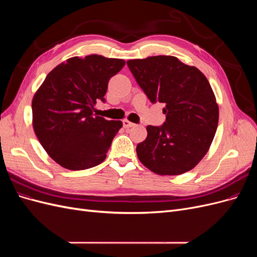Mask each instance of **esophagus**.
<instances>
[{
    "mask_svg": "<svg viewBox=\"0 0 257 257\" xmlns=\"http://www.w3.org/2000/svg\"><path fill=\"white\" fill-rule=\"evenodd\" d=\"M135 124L133 122H130L128 120H123V126L125 128H130V127H133Z\"/></svg>",
    "mask_w": 257,
    "mask_h": 257,
    "instance_id": "1",
    "label": "esophagus"
}]
</instances>
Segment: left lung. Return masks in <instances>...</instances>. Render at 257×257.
<instances>
[{
  "label": "left lung",
  "mask_w": 257,
  "mask_h": 257,
  "mask_svg": "<svg viewBox=\"0 0 257 257\" xmlns=\"http://www.w3.org/2000/svg\"><path fill=\"white\" fill-rule=\"evenodd\" d=\"M127 66L151 103H164L166 121L148 125L137 157L158 175H181L208 152L219 122V106L206 76L176 57L128 60Z\"/></svg>",
  "instance_id": "obj_1"
}]
</instances>
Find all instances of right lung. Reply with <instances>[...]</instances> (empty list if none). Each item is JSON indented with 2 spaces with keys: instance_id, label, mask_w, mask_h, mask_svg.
Instances as JSON below:
<instances>
[{
  "instance_id": "right-lung-1",
  "label": "right lung",
  "mask_w": 257,
  "mask_h": 257,
  "mask_svg": "<svg viewBox=\"0 0 257 257\" xmlns=\"http://www.w3.org/2000/svg\"><path fill=\"white\" fill-rule=\"evenodd\" d=\"M125 65L98 54L74 57L54 67L32 100L33 128L49 157L71 170L100 164L122 127L121 121L93 113L105 102L108 81Z\"/></svg>"
}]
</instances>
